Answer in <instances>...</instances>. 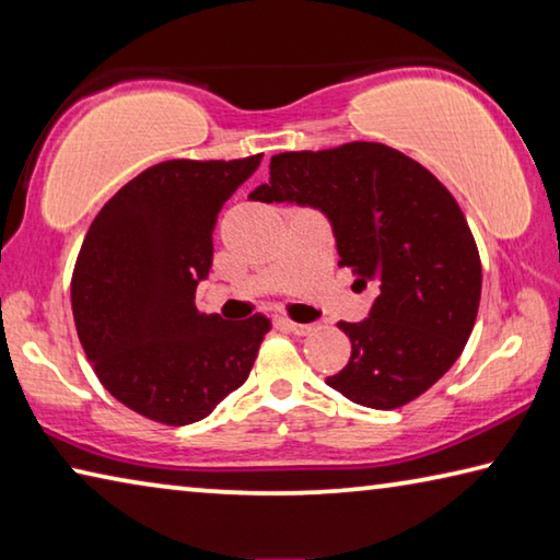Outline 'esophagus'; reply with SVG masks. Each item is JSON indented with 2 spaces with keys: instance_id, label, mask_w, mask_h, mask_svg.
Masks as SVG:
<instances>
[{
  "instance_id": "1",
  "label": "esophagus",
  "mask_w": 560,
  "mask_h": 560,
  "mask_svg": "<svg viewBox=\"0 0 560 560\" xmlns=\"http://www.w3.org/2000/svg\"><path fill=\"white\" fill-rule=\"evenodd\" d=\"M283 328L291 330L293 336H308L311 330H314V326L311 324H293V320H283Z\"/></svg>"
}]
</instances>
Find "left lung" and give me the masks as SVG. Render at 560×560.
<instances>
[{
  "label": "left lung",
  "mask_w": 560,
  "mask_h": 560,
  "mask_svg": "<svg viewBox=\"0 0 560 560\" xmlns=\"http://www.w3.org/2000/svg\"><path fill=\"white\" fill-rule=\"evenodd\" d=\"M254 202L320 210L338 267L377 299L360 324L340 320L350 360L326 383L363 407L395 410L440 381L477 320L481 261L459 205L430 170L383 143L271 158Z\"/></svg>",
  "instance_id": "left-lung-1"
}]
</instances>
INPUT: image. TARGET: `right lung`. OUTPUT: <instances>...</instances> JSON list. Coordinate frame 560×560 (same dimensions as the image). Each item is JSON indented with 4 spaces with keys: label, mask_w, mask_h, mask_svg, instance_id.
<instances>
[{
    "label": "right lung",
    "mask_w": 560,
    "mask_h": 560,
    "mask_svg": "<svg viewBox=\"0 0 560 560\" xmlns=\"http://www.w3.org/2000/svg\"><path fill=\"white\" fill-rule=\"evenodd\" d=\"M261 163L165 160L103 205L71 279L75 330L103 387L148 420H202L244 385L269 318L230 324L195 306L224 202Z\"/></svg>",
    "instance_id": "right-lung-1"
}]
</instances>
